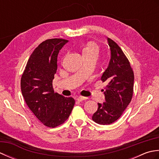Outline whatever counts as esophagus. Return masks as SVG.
Listing matches in <instances>:
<instances>
[{"label":"esophagus","mask_w":159,"mask_h":159,"mask_svg":"<svg viewBox=\"0 0 159 159\" xmlns=\"http://www.w3.org/2000/svg\"><path fill=\"white\" fill-rule=\"evenodd\" d=\"M87 98V97H83V96H79L76 98V100H78V101H83V100H86Z\"/></svg>","instance_id":"1"}]
</instances>
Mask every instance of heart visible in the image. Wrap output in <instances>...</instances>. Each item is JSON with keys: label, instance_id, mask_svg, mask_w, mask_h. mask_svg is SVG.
Returning <instances> with one entry per match:
<instances>
[{"label": "heart", "instance_id": "1", "mask_svg": "<svg viewBox=\"0 0 159 159\" xmlns=\"http://www.w3.org/2000/svg\"><path fill=\"white\" fill-rule=\"evenodd\" d=\"M99 52V48L97 44L93 42H89L83 48V55H98Z\"/></svg>", "mask_w": 159, "mask_h": 159}]
</instances>
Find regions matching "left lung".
<instances>
[{
  "label": "left lung",
  "mask_w": 159,
  "mask_h": 159,
  "mask_svg": "<svg viewBox=\"0 0 159 159\" xmlns=\"http://www.w3.org/2000/svg\"><path fill=\"white\" fill-rule=\"evenodd\" d=\"M111 59L101 80L107 83L103 90L105 101L98 103V108L92 116L93 121L108 125L119 119L130 102L133 94L134 73L130 63L120 47L107 38Z\"/></svg>",
  "instance_id": "obj_1"
}]
</instances>
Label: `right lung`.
Instances as JSON below:
<instances>
[{
    "mask_svg": "<svg viewBox=\"0 0 159 159\" xmlns=\"http://www.w3.org/2000/svg\"><path fill=\"white\" fill-rule=\"evenodd\" d=\"M67 42L55 38L40 43L30 56L21 78V91L26 104L36 117L50 128L62 124L75 104L72 98L55 93L52 87L57 56Z\"/></svg>",
    "mask_w": 159,
    "mask_h": 159,
    "instance_id": "1",
    "label": "right lung"
}]
</instances>
